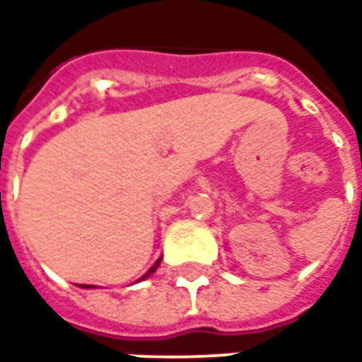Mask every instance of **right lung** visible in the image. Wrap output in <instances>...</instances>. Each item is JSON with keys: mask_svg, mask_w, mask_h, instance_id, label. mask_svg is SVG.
Listing matches in <instances>:
<instances>
[{"mask_svg": "<svg viewBox=\"0 0 362 362\" xmlns=\"http://www.w3.org/2000/svg\"><path fill=\"white\" fill-rule=\"evenodd\" d=\"M159 264H160V259H157V262H155V266H153L151 270L146 272V274H145V276H143V278H141V280H145V278H148V276H151L153 272H155V270H157V268H159ZM141 280H139V282H141ZM80 288H92V286H84V284H82V286H80Z\"/></svg>", "mask_w": 362, "mask_h": 362, "instance_id": "right-lung-1", "label": "right lung"}]
</instances>
